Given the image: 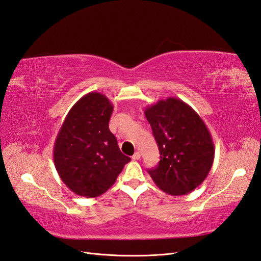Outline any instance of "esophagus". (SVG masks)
<instances>
[{
	"label": "esophagus",
	"instance_id": "obj_1",
	"mask_svg": "<svg viewBox=\"0 0 261 261\" xmlns=\"http://www.w3.org/2000/svg\"><path fill=\"white\" fill-rule=\"evenodd\" d=\"M140 158H141V154H140V152H136L135 154L132 155V159H133V160H139Z\"/></svg>",
	"mask_w": 261,
	"mask_h": 261
}]
</instances>
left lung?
Returning a JSON list of instances; mask_svg holds the SVG:
<instances>
[{
  "label": "left lung",
  "instance_id": "left-lung-1",
  "mask_svg": "<svg viewBox=\"0 0 261 261\" xmlns=\"http://www.w3.org/2000/svg\"><path fill=\"white\" fill-rule=\"evenodd\" d=\"M160 150V162L149 174L173 196L186 195L203 183L215 156L211 133L198 113L183 100L169 97L144 110Z\"/></svg>",
  "mask_w": 261,
  "mask_h": 261
}]
</instances>
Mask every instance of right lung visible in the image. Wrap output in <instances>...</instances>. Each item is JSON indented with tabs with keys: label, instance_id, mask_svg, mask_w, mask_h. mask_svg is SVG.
<instances>
[{
	"label": "right lung",
	"instance_id": "add662e5",
	"mask_svg": "<svg viewBox=\"0 0 261 261\" xmlns=\"http://www.w3.org/2000/svg\"><path fill=\"white\" fill-rule=\"evenodd\" d=\"M113 106L102 93L89 92L71 107L54 144V164L71 192L97 197L116 183L130 158L109 130Z\"/></svg>",
	"mask_w": 261,
	"mask_h": 261
}]
</instances>
